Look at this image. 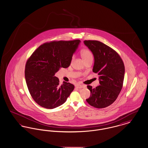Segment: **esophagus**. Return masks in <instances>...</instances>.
I'll use <instances>...</instances> for the list:
<instances>
[{
  "instance_id": "esophagus-1",
  "label": "esophagus",
  "mask_w": 148,
  "mask_h": 148,
  "mask_svg": "<svg viewBox=\"0 0 148 148\" xmlns=\"http://www.w3.org/2000/svg\"><path fill=\"white\" fill-rule=\"evenodd\" d=\"M76 87L77 88H79V89H81V88H82L86 87V86L83 85H80V84H76Z\"/></svg>"
}]
</instances>
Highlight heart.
<instances>
[{"mask_svg":"<svg viewBox=\"0 0 148 148\" xmlns=\"http://www.w3.org/2000/svg\"><path fill=\"white\" fill-rule=\"evenodd\" d=\"M81 56L83 59L84 62H85V60H87L88 59L93 58L92 53L90 51V50L87 49H84L81 50Z\"/></svg>","mask_w":148,"mask_h":148,"instance_id":"b5f03b06","label":"heart"}]
</instances>
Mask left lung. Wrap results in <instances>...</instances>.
Returning a JSON list of instances; mask_svg holds the SVG:
<instances>
[{"label":"left lung","mask_w":148,"mask_h":148,"mask_svg":"<svg viewBox=\"0 0 148 148\" xmlns=\"http://www.w3.org/2000/svg\"><path fill=\"white\" fill-rule=\"evenodd\" d=\"M84 42L94 56L92 72L99 75L100 85L94 89L87 86L91 94L86 101L95 108H106L116 100L122 88L124 63L118 53L104 43L97 40H85Z\"/></svg>","instance_id":"8db88e82"}]
</instances>
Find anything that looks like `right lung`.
<instances>
[{
  "instance_id": "1",
  "label": "right lung",
  "mask_w": 148,
  "mask_h": 148,
  "mask_svg": "<svg viewBox=\"0 0 148 148\" xmlns=\"http://www.w3.org/2000/svg\"><path fill=\"white\" fill-rule=\"evenodd\" d=\"M79 40L46 42L36 50L27 60L25 76L32 98L45 108L53 109L64 103L74 85L63 82L59 85L55 76L60 68H67Z\"/></svg>"
}]
</instances>
